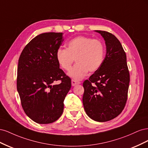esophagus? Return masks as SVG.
<instances>
[{"instance_id":"34e87169","label":"esophagus","mask_w":148,"mask_h":148,"mask_svg":"<svg viewBox=\"0 0 148 148\" xmlns=\"http://www.w3.org/2000/svg\"><path fill=\"white\" fill-rule=\"evenodd\" d=\"M80 84V82L78 81H77V80H75V79H72L71 80V85H72L73 86H75V85L77 84Z\"/></svg>"}]
</instances>
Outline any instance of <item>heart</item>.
Returning <instances> with one entry per match:
<instances>
[{
  "label": "heart",
  "mask_w": 148,
  "mask_h": 148,
  "mask_svg": "<svg viewBox=\"0 0 148 148\" xmlns=\"http://www.w3.org/2000/svg\"><path fill=\"white\" fill-rule=\"evenodd\" d=\"M105 47L99 39L83 36L75 37L66 44V49L59 48L56 53L59 65L69 70L75 61L76 64L69 72L70 77L81 79L88 71L95 72L99 69L104 59Z\"/></svg>",
  "instance_id": "obj_1"
}]
</instances>
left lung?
Wrapping results in <instances>:
<instances>
[{"label":"left lung","instance_id":"1","mask_svg":"<svg viewBox=\"0 0 148 148\" xmlns=\"http://www.w3.org/2000/svg\"><path fill=\"white\" fill-rule=\"evenodd\" d=\"M95 31L104 39L106 54L99 69L83 83V104L89 118L104 122L117 117L123 110L130 74L126 53L119 39L107 31Z\"/></svg>","mask_w":148,"mask_h":148}]
</instances>
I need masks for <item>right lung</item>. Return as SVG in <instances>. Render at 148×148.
I'll return each instance as SVG.
<instances>
[{
    "mask_svg": "<svg viewBox=\"0 0 148 148\" xmlns=\"http://www.w3.org/2000/svg\"><path fill=\"white\" fill-rule=\"evenodd\" d=\"M63 33L38 35L25 46L18 60L17 91L25 114L34 122L48 124L63 113L64 101L71 88L56 59V53L64 41ZM61 80L59 85L53 84Z\"/></svg>",
    "mask_w": 148,
    "mask_h": 148,
    "instance_id": "right-lung-1",
    "label": "right lung"
}]
</instances>
